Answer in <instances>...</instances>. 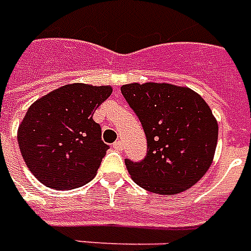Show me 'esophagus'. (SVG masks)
<instances>
[{
  "instance_id": "obj_1",
  "label": "esophagus",
  "mask_w": 251,
  "mask_h": 251,
  "mask_svg": "<svg viewBox=\"0 0 251 251\" xmlns=\"http://www.w3.org/2000/svg\"><path fill=\"white\" fill-rule=\"evenodd\" d=\"M113 149H115V151H122V142L115 141L114 144H113Z\"/></svg>"
}]
</instances>
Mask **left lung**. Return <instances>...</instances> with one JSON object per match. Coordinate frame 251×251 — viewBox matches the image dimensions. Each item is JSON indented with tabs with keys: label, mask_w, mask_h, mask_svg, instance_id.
Returning a JSON list of instances; mask_svg holds the SVG:
<instances>
[{
	"label": "left lung",
	"mask_w": 251,
	"mask_h": 251,
	"mask_svg": "<svg viewBox=\"0 0 251 251\" xmlns=\"http://www.w3.org/2000/svg\"><path fill=\"white\" fill-rule=\"evenodd\" d=\"M121 93L148 142L141 161L125 160L131 179L160 195L196 184L210 168L218 142V122L204 99L191 88L167 83H130Z\"/></svg>",
	"instance_id": "1"
}]
</instances>
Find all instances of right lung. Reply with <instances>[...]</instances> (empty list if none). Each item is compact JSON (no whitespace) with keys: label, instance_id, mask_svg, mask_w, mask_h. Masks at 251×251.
I'll list each match as a JSON object with an SVG mask.
<instances>
[{"label":"right lung","instance_id":"obj_1","mask_svg":"<svg viewBox=\"0 0 251 251\" xmlns=\"http://www.w3.org/2000/svg\"><path fill=\"white\" fill-rule=\"evenodd\" d=\"M111 91L109 86L66 84L28 109L17 140L39 181L53 189H72L93 180L109 149L93 115Z\"/></svg>","mask_w":251,"mask_h":251}]
</instances>
